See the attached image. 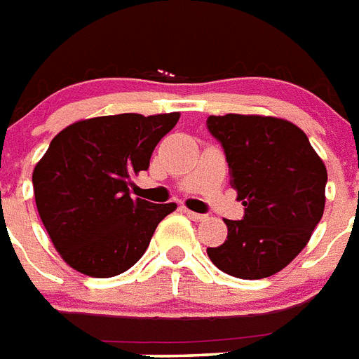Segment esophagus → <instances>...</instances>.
Returning a JSON list of instances; mask_svg holds the SVG:
<instances>
[{"instance_id": "1", "label": "esophagus", "mask_w": 359, "mask_h": 359, "mask_svg": "<svg viewBox=\"0 0 359 359\" xmlns=\"http://www.w3.org/2000/svg\"><path fill=\"white\" fill-rule=\"evenodd\" d=\"M185 213H187L189 219L196 220V222H200V220H205L208 219V215H202V213H194V211H189V209H185Z\"/></svg>"}]
</instances>
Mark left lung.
<instances>
[{
  "instance_id": "8db88e82",
  "label": "left lung",
  "mask_w": 359,
  "mask_h": 359,
  "mask_svg": "<svg viewBox=\"0 0 359 359\" xmlns=\"http://www.w3.org/2000/svg\"><path fill=\"white\" fill-rule=\"evenodd\" d=\"M229 166L231 187L245 205L241 220H224L228 237L208 248L215 266L259 280L287 266L323 219L328 182L325 163L300 128L257 114L209 116Z\"/></svg>"
}]
</instances>
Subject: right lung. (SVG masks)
<instances>
[{
  "mask_svg": "<svg viewBox=\"0 0 359 359\" xmlns=\"http://www.w3.org/2000/svg\"><path fill=\"white\" fill-rule=\"evenodd\" d=\"M180 113H124L68 126L33 170L36 209L62 259L81 274H122L146 252L176 203L131 198V176L148 170Z\"/></svg>",
  "mask_w": 359,
  "mask_h": 359,
  "instance_id": "add662e5",
  "label": "right lung"
}]
</instances>
